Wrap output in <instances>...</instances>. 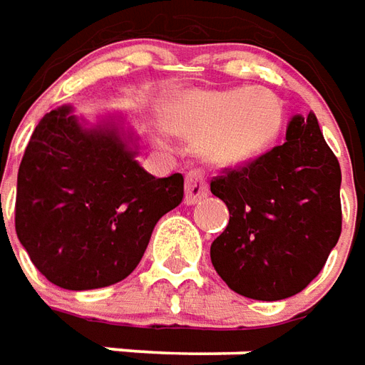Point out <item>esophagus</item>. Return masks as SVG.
I'll use <instances>...</instances> for the list:
<instances>
[{"label":"esophagus","instance_id":"esophagus-1","mask_svg":"<svg viewBox=\"0 0 365 365\" xmlns=\"http://www.w3.org/2000/svg\"><path fill=\"white\" fill-rule=\"evenodd\" d=\"M209 187L205 174L201 170H191L190 174L185 175V203L193 205L203 197H207Z\"/></svg>","mask_w":365,"mask_h":365}]
</instances>
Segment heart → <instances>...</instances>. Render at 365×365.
Returning a JSON list of instances; mask_svg holds the SVG:
<instances>
[{
    "label": "heart",
    "instance_id": "obj_1",
    "mask_svg": "<svg viewBox=\"0 0 365 365\" xmlns=\"http://www.w3.org/2000/svg\"><path fill=\"white\" fill-rule=\"evenodd\" d=\"M165 126L197 136L195 150L217 165H241L261 156L282 126V104L269 88L191 91L165 104Z\"/></svg>",
    "mask_w": 365,
    "mask_h": 365
}]
</instances>
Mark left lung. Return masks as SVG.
Listing matches in <instances>:
<instances>
[{
	"mask_svg": "<svg viewBox=\"0 0 365 365\" xmlns=\"http://www.w3.org/2000/svg\"><path fill=\"white\" fill-rule=\"evenodd\" d=\"M340 183L314 112L292 116L282 146L213 178L229 223L211 243V262L227 287L255 300L307 289L342 233Z\"/></svg>",
	"mask_w": 365,
	"mask_h": 365,
	"instance_id": "8db88e82",
	"label": "left lung"
}]
</instances>
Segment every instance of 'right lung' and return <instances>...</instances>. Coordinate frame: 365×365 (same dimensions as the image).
Listing matches in <instances>:
<instances>
[{"mask_svg": "<svg viewBox=\"0 0 365 365\" xmlns=\"http://www.w3.org/2000/svg\"><path fill=\"white\" fill-rule=\"evenodd\" d=\"M132 132L88 126L71 106L45 114L25 148L15 231L53 284L91 290L138 267L154 227L183 200V175L154 178L136 160Z\"/></svg>", "mask_w": 365, "mask_h": 365, "instance_id": "add662e5", "label": "right lung"}]
</instances>
